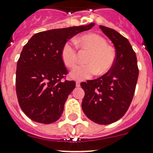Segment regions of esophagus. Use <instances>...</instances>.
Instances as JSON below:
<instances>
[{
  "label": "esophagus",
  "instance_id": "34e87169",
  "mask_svg": "<svg viewBox=\"0 0 153 153\" xmlns=\"http://www.w3.org/2000/svg\"><path fill=\"white\" fill-rule=\"evenodd\" d=\"M76 86H77V87L80 86V82H79V81H76Z\"/></svg>",
  "mask_w": 153,
  "mask_h": 153
}]
</instances>
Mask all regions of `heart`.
Listing matches in <instances>:
<instances>
[{"label":"heart","mask_w":153,"mask_h":153,"mask_svg":"<svg viewBox=\"0 0 153 153\" xmlns=\"http://www.w3.org/2000/svg\"><path fill=\"white\" fill-rule=\"evenodd\" d=\"M76 45L82 50H87L90 53L86 63L73 70L70 76L74 79L83 80L92 77L95 74L102 75L109 71L116 60V53L107 42L100 35L87 33L74 40ZM61 59L68 68H74L77 63V50L71 42H66L62 47Z\"/></svg>","instance_id":"b5f03b06"}]
</instances>
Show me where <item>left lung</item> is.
Returning a JSON list of instances; mask_svg holds the SVG:
<instances>
[{"label":"left lung","mask_w":153,"mask_h":153,"mask_svg":"<svg viewBox=\"0 0 153 153\" xmlns=\"http://www.w3.org/2000/svg\"><path fill=\"white\" fill-rule=\"evenodd\" d=\"M100 28L114 44L116 60L102 76L80 83L85 92L82 109L93 122L108 125L122 118L129 109L139 69L136 53L129 40L115 30L102 25Z\"/></svg>","instance_id":"8db88e82"}]
</instances>
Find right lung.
Listing matches in <instances>:
<instances>
[{
	"label": "right lung",
	"instance_id": "add662e5",
	"mask_svg": "<svg viewBox=\"0 0 153 153\" xmlns=\"http://www.w3.org/2000/svg\"><path fill=\"white\" fill-rule=\"evenodd\" d=\"M94 25L42 31L24 46L17 63L16 93L21 109L30 120L50 124L61 117L65 102L76 86L75 81L62 80L68 74L61 59L62 47Z\"/></svg>",
	"mask_w": 153,
	"mask_h": 153
}]
</instances>
